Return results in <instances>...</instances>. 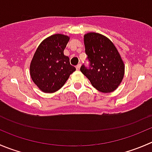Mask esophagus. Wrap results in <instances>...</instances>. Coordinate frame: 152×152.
<instances>
[{"instance_id":"obj_1","label":"esophagus","mask_w":152,"mask_h":152,"mask_svg":"<svg viewBox=\"0 0 152 152\" xmlns=\"http://www.w3.org/2000/svg\"><path fill=\"white\" fill-rule=\"evenodd\" d=\"M80 67H81V64H79L77 66H76V69H77L78 70H79V69H80Z\"/></svg>"}]
</instances>
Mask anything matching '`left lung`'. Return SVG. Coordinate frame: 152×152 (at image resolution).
<instances>
[{"instance_id":"obj_1","label":"left lung","mask_w":152,"mask_h":152,"mask_svg":"<svg viewBox=\"0 0 152 152\" xmlns=\"http://www.w3.org/2000/svg\"><path fill=\"white\" fill-rule=\"evenodd\" d=\"M84 44L90 65L88 68L83 64L81 72L100 92L115 91L123 79L125 65L113 42L102 34L88 32Z\"/></svg>"}]
</instances>
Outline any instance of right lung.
<instances>
[{
    "label": "right lung",
    "mask_w": 152,
    "mask_h": 152,
    "mask_svg": "<svg viewBox=\"0 0 152 152\" xmlns=\"http://www.w3.org/2000/svg\"><path fill=\"white\" fill-rule=\"evenodd\" d=\"M70 37L55 34L45 39L37 48L30 63V76L34 83L45 93H54L65 84L76 70L64 55Z\"/></svg>",
    "instance_id": "right-lung-1"
}]
</instances>
